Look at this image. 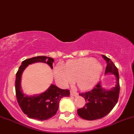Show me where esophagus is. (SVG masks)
Wrapping results in <instances>:
<instances>
[{
  "label": "esophagus",
  "instance_id": "esophagus-1",
  "mask_svg": "<svg viewBox=\"0 0 134 134\" xmlns=\"http://www.w3.org/2000/svg\"><path fill=\"white\" fill-rule=\"evenodd\" d=\"M70 94H71V96H77L78 95V93L74 91H70Z\"/></svg>",
  "mask_w": 134,
  "mask_h": 134
}]
</instances>
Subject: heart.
Listing matches in <instances>:
<instances>
[{
  "label": "heart",
  "mask_w": 134,
  "mask_h": 134,
  "mask_svg": "<svg viewBox=\"0 0 134 134\" xmlns=\"http://www.w3.org/2000/svg\"><path fill=\"white\" fill-rule=\"evenodd\" d=\"M103 71V67L92 58L71 60L65 65L58 63L54 68V76L59 86L66 87L76 81L80 90H87L93 87Z\"/></svg>",
  "instance_id": "1"
}]
</instances>
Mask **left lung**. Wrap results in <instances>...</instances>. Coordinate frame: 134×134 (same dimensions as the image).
<instances>
[{"instance_id": "1", "label": "left lung", "mask_w": 134, "mask_h": 134, "mask_svg": "<svg viewBox=\"0 0 134 134\" xmlns=\"http://www.w3.org/2000/svg\"><path fill=\"white\" fill-rule=\"evenodd\" d=\"M102 56L107 63L105 75L113 74L115 76V86L110 90H106L102 87L100 82L91 91L80 93V95L85 98L86 104L83 108L78 109L77 113L81 118L88 121L99 119L107 115L115 106L119 96L118 69L110 59L104 55Z\"/></svg>"}]
</instances>
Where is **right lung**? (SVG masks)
Listing matches in <instances>:
<instances>
[{
  "mask_svg": "<svg viewBox=\"0 0 134 134\" xmlns=\"http://www.w3.org/2000/svg\"><path fill=\"white\" fill-rule=\"evenodd\" d=\"M37 62L48 64L53 69L54 59L47 56H37L26 59L21 63L16 74L15 92L17 102L22 111L29 118L39 121H44L55 115L59 108V102L63 97H69L68 90H62L54 84L41 94L28 96L21 89V76L24 70L28 65Z\"/></svg>",
  "mask_w": 134,
  "mask_h": 134,
  "instance_id": "obj_1",
  "label": "right lung"
}]
</instances>
